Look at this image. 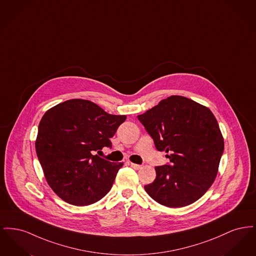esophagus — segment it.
<instances>
[{
    "label": "esophagus",
    "mask_w": 256,
    "mask_h": 256,
    "mask_svg": "<svg viewBox=\"0 0 256 256\" xmlns=\"http://www.w3.org/2000/svg\"><path fill=\"white\" fill-rule=\"evenodd\" d=\"M130 166L135 169V170H139L142 168V165H139V164H135V163H130Z\"/></svg>",
    "instance_id": "1"
}]
</instances>
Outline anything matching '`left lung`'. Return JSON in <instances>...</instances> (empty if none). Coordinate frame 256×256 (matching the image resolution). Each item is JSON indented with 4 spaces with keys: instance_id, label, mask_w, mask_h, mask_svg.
Instances as JSON below:
<instances>
[{
    "instance_id": "obj_1",
    "label": "left lung",
    "mask_w": 256,
    "mask_h": 256,
    "mask_svg": "<svg viewBox=\"0 0 256 256\" xmlns=\"http://www.w3.org/2000/svg\"><path fill=\"white\" fill-rule=\"evenodd\" d=\"M165 152L169 165L156 167L154 182L145 186L148 196L167 207L189 206L214 182L224 152V138L215 116L195 100L170 96L137 116Z\"/></svg>"
}]
</instances>
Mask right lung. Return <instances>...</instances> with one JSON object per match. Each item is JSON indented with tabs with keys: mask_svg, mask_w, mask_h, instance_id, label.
<instances>
[{
	"mask_svg": "<svg viewBox=\"0 0 256 256\" xmlns=\"http://www.w3.org/2000/svg\"><path fill=\"white\" fill-rule=\"evenodd\" d=\"M126 119L82 98L46 111L38 126L36 150L47 182L61 200L84 206L110 192L124 163L102 158L96 152L111 148L110 138Z\"/></svg>",
	"mask_w": 256,
	"mask_h": 256,
	"instance_id": "1",
	"label": "right lung"
}]
</instances>
